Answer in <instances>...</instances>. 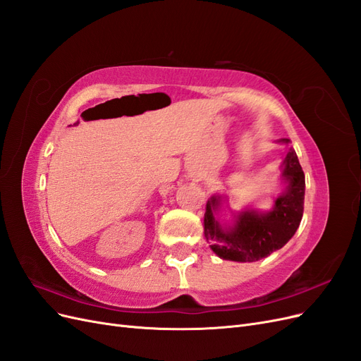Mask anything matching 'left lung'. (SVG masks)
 <instances>
[{
	"label": "left lung",
	"mask_w": 361,
	"mask_h": 361,
	"mask_svg": "<svg viewBox=\"0 0 361 361\" xmlns=\"http://www.w3.org/2000/svg\"><path fill=\"white\" fill-rule=\"evenodd\" d=\"M277 143L289 146L290 140L281 138ZM280 180L283 190L267 211L253 206L233 211L227 195L218 192L207 200L203 218L204 238L218 257L256 262L288 244L300 227L305 192L304 171L290 146L281 162ZM224 210L229 211L231 219L226 218Z\"/></svg>",
	"instance_id": "1"
}]
</instances>
